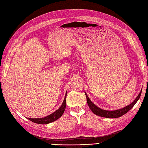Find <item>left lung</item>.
Wrapping results in <instances>:
<instances>
[{
  "label": "left lung",
  "mask_w": 148,
  "mask_h": 148,
  "mask_svg": "<svg viewBox=\"0 0 148 148\" xmlns=\"http://www.w3.org/2000/svg\"><path fill=\"white\" fill-rule=\"evenodd\" d=\"M141 91H142V89L141 90L140 92L138 94V95L135 98V99L132 103H130L129 105L125 106L121 109H119V110H106L99 107H98L90 99V98L86 93V92H85V94L86 97L87 103H88V105L90 108V110L92 112V113L96 114V115L103 117V118H116L121 117L123 115H124V114L127 113L130 109L135 106L136 102H137L140 99L141 93Z\"/></svg>",
  "instance_id": "left-lung-1"
}]
</instances>
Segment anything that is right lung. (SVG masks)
<instances>
[{
    "label": "right lung",
    "instance_id": "obj_1",
    "mask_svg": "<svg viewBox=\"0 0 148 148\" xmlns=\"http://www.w3.org/2000/svg\"><path fill=\"white\" fill-rule=\"evenodd\" d=\"M66 95H67V91L66 92V95H65L64 100L62 106H60V107L58 109V110H57L53 113H51V114H49V115L44 118H27L32 122L37 123V124H47L56 121L57 119H58L62 116V114H63L65 110L66 106Z\"/></svg>",
    "mask_w": 148,
    "mask_h": 148
}]
</instances>
